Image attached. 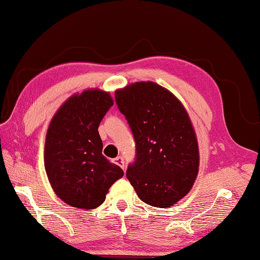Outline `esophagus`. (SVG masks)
Listing matches in <instances>:
<instances>
[{"mask_svg":"<svg viewBox=\"0 0 260 260\" xmlns=\"http://www.w3.org/2000/svg\"><path fill=\"white\" fill-rule=\"evenodd\" d=\"M114 162H115L116 165H118L120 168H123V170L125 168L123 157H120V156H118V157H116V158H114Z\"/></svg>","mask_w":260,"mask_h":260,"instance_id":"34e87169","label":"esophagus"}]
</instances>
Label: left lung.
Listing matches in <instances>:
<instances>
[{"instance_id":"8db88e82","label":"left lung","mask_w":260,"mask_h":260,"mask_svg":"<svg viewBox=\"0 0 260 260\" xmlns=\"http://www.w3.org/2000/svg\"><path fill=\"white\" fill-rule=\"evenodd\" d=\"M115 100L136 142V159L126 176L144 203L173 206L198 174V142L188 113L171 90L150 81L116 89Z\"/></svg>"}]
</instances>
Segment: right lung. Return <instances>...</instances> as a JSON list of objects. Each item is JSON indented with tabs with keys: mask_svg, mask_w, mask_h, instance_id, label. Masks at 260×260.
<instances>
[{
	"mask_svg": "<svg viewBox=\"0 0 260 260\" xmlns=\"http://www.w3.org/2000/svg\"><path fill=\"white\" fill-rule=\"evenodd\" d=\"M111 94L88 88L66 100L48 125L44 167L56 196L72 207L93 209L122 178L118 165L103 156L99 126L113 106Z\"/></svg>",
	"mask_w": 260,
	"mask_h": 260,
	"instance_id": "right-lung-1",
	"label": "right lung"
}]
</instances>
